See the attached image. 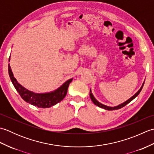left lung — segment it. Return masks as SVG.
<instances>
[{
  "mask_svg": "<svg viewBox=\"0 0 154 154\" xmlns=\"http://www.w3.org/2000/svg\"><path fill=\"white\" fill-rule=\"evenodd\" d=\"M143 84H144V83H143L142 87L140 88V90H139V91H138V92H137V93L134 94V95L132 96L131 98H130V99H128V100H126V102H124V103L121 104H120V105H119V106H115V107H110V106H106V105H104V104L100 103L99 102V101H97V100L95 99V98H94V97H93V94H92V93H91V90H90V97H91V100H92L93 103L94 104H95V105H97V106H99V107H100V108H102V109H105V110H118V109H121V108H122V107H124V106H125L127 104H128L129 103L131 102V101H132L134 99H135V98H136L137 96L138 95L139 93H140V91H142V87H143Z\"/></svg>",
  "mask_w": 154,
  "mask_h": 154,
  "instance_id": "8db88e82",
  "label": "left lung"
}]
</instances>
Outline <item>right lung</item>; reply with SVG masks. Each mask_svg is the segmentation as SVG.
Segmentation results:
<instances>
[{
	"instance_id": "right-lung-1",
	"label": "right lung",
	"mask_w": 154,
	"mask_h": 154,
	"mask_svg": "<svg viewBox=\"0 0 154 154\" xmlns=\"http://www.w3.org/2000/svg\"><path fill=\"white\" fill-rule=\"evenodd\" d=\"M8 73L13 85L22 99L38 108H49L60 103L66 95L69 85L73 80V79H71L66 81L63 85L54 92L45 94H37L25 89L18 83L13 75L10 64H8Z\"/></svg>"
}]
</instances>
